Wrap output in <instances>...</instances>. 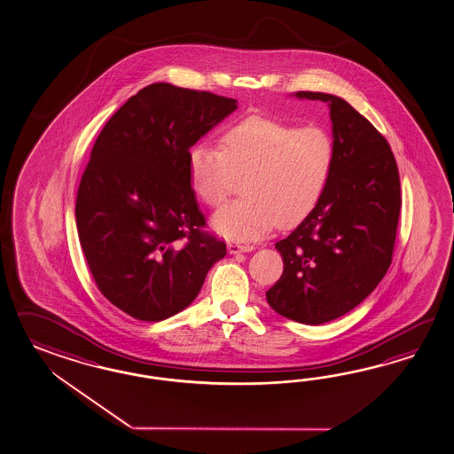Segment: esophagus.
I'll use <instances>...</instances> for the list:
<instances>
[{
    "instance_id": "obj_1",
    "label": "esophagus",
    "mask_w": 454,
    "mask_h": 454,
    "mask_svg": "<svg viewBox=\"0 0 454 454\" xmlns=\"http://www.w3.org/2000/svg\"><path fill=\"white\" fill-rule=\"evenodd\" d=\"M255 249L253 244L230 243L228 244V251L231 254H239V253H249Z\"/></svg>"
}]
</instances>
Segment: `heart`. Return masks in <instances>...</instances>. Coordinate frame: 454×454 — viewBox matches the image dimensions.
<instances>
[{"instance_id":"b5f03b06","label":"heart","mask_w":454,"mask_h":454,"mask_svg":"<svg viewBox=\"0 0 454 454\" xmlns=\"http://www.w3.org/2000/svg\"><path fill=\"white\" fill-rule=\"evenodd\" d=\"M333 166L332 137L318 126L249 116L230 126L220 149L193 145L188 180L200 201L218 208L243 178L241 193L211 224L231 241H255L277 222L294 226L318 205Z\"/></svg>"}]
</instances>
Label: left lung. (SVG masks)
Listing matches in <instances>:
<instances>
[{
  "label": "left lung",
  "instance_id": "left-lung-1",
  "mask_svg": "<svg viewBox=\"0 0 454 454\" xmlns=\"http://www.w3.org/2000/svg\"><path fill=\"white\" fill-rule=\"evenodd\" d=\"M330 105L333 166L318 205L276 243L284 272L266 292L278 315L305 325L343 317L392 264L402 207L387 139L340 97L297 91Z\"/></svg>",
  "mask_w": 454,
  "mask_h": 454
}]
</instances>
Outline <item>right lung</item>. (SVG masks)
<instances>
[{
  "label": "right lung",
  "mask_w": 454,
  "mask_h": 454,
  "mask_svg": "<svg viewBox=\"0 0 454 454\" xmlns=\"http://www.w3.org/2000/svg\"><path fill=\"white\" fill-rule=\"evenodd\" d=\"M236 103L153 83L95 141L78 185V238L103 297L136 320H166L187 309L226 255L190 187L188 153Z\"/></svg>",
  "instance_id": "obj_1"
}]
</instances>
